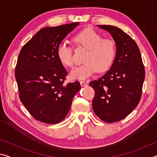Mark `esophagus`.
Wrapping results in <instances>:
<instances>
[{
	"instance_id": "1",
	"label": "esophagus",
	"mask_w": 157,
	"mask_h": 157,
	"mask_svg": "<svg viewBox=\"0 0 157 157\" xmlns=\"http://www.w3.org/2000/svg\"><path fill=\"white\" fill-rule=\"evenodd\" d=\"M80 84H81L82 86H87V84L85 82H84V81H80Z\"/></svg>"
}]
</instances>
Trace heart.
Instances as JSON below:
<instances>
[{"label":"heart","mask_w":157,"mask_h":157,"mask_svg":"<svg viewBox=\"0 0 157 157\" xmlns=\"http://www.w3.org/2000/svg\"><path fill=\"white\" fill-rule=\"evenodd\" d=\"M74 41L77 46L87 49V52L83 59L84 63L71 70V78L85 79L91 77L97 70L99 72L107 71L113 63L116 48L112 39H102L97 32L89 28L76 34ZM57 55L63 65L69 67L73 66V48L68 42L62 41L58 45Z\"/></svg>","instance_id":"heart-1"}]
</instances>
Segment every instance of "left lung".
Masks as SVG:
<instances>
[{
    "label": "left lung",
    "mask_w": 157,
    "mask_h": 157,
    "mask_svg": "<svg viewBox=\"0 0 157 157\" xmlns=\"http://www.w3.org/2000/svg\"><path fill=\"white\" fill-rule=\"evenodd\" d=\"M98 27L112 36L116 52L109 70L102 78L90 82L95 90L92 107L101 120L113 123L125 118L139 105L145 68L139 47L128 34L113 25Z\"/></svg>",
    "instance_id": "8db88e82"
}]
</instances>
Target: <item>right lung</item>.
Returning a JSON list of instances; mask_svg holds the SVG:
<instances>
[{"instance_id": "obj_1", "label": "right lung", "mask_w": 157, "mask_h": 157, "mask_svg": "<svg viewBox=\"0 0 157 157\" xmlns=\"http://www.w3.org/2000/svg\"><path fill=\"white\" fill-rule=\"evenodd\" d=\"M79 23L41 29L21 50L15 68L19 98L36 120L56 124L65 118L79 82L64 84L67 71L57 46Z\"/></svg>"}]
</instances>
